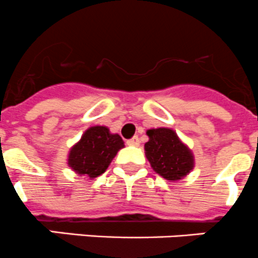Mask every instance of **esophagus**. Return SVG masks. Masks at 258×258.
Segmentation results:
<instances>
[{"label": "esophagus", "mask_w": 258, "mask_h": 258, "mask_svg": "<svg viewBox=\"0 0 258 258\" xmlns=\"http://www.w3.org/2000/svg\"><path fill=\"white\" fill-rule=\"evenodd\" d=\"M139 138L138 137H133L132 139H129V140H126V144L128 145H130V147H138V145H139Z\"/></svg>", "instance_id": "34e87169"}]
</instances>
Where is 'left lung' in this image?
<instances>
[{
	"label": "left lung",
	"mask_w": 258,
	"mask_h": 258,
	"mask_svg": "<svg viewBox=\"0 0 258 258\" xmlns=\"http://www.w3.org/2000/svg\"><path fill=\"white\" fill-rule=\"evenodd\" d=\"M145 155L153 169L168 180L182 179L195 167L192 152L172 129L158 128L147 132Z\"/></svg>",
	"instance_id": "1"
}]
</instances>
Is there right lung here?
<instances>
[{
    "instance_id": "obj_1",
    "label": "right lung",
    "mask_w": 258,
    "mask_h": 258,
    "mask_svg": "<svg viewBox=\"0 0 258 258\" xmlns=\"http://www.w3.org/2000/svg\"><path fill=\"white\" fill-rule=\"evenodd\" d=\"M124 142L119 134H111L106 126H91L69 154V165L78 174L96 178L108 169L109 164Z\"/></svg>"
}]
</instances>
